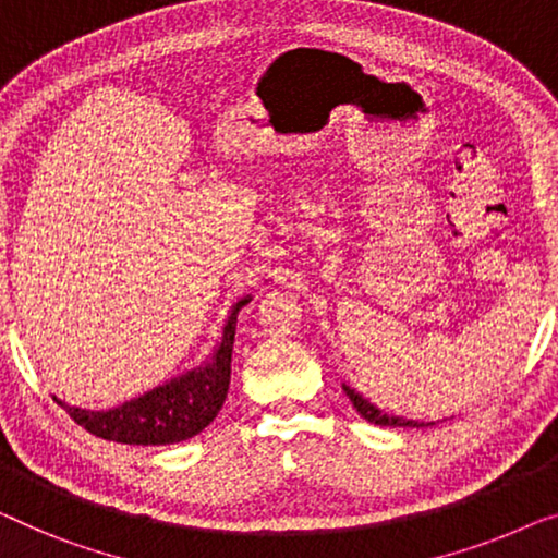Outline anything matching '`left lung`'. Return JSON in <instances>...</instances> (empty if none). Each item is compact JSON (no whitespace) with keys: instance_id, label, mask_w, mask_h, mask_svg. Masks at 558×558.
<instances>
[{"instance_id":"8db88e82","label":"left lung","mask_w":558,"mask_h":558,"mask_svg":"<svg viewBox=\"0 0 558 558\" xmlns=\"http://www.w3.org/2000/svg\"><path fill=\"white\" fill-rule=\"evenodd\" d=\"M347 398H350V402L354 405V410L367 420V423H375V425H387V427H423L425 423H417V420H405V417H398V415H387L383 413V410L375 408L373 402L362 398V395L357 390H352L350 385H342ZM433 425V423H427Z\"/></svg>"}]
</instances>
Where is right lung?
Returning a JSON list of instances; mask_svg holds the SVG:
<instances>
[{"mask_svg":"<svg viewBox=\"0 0 558 558\" xmlns=\"http://www.w3.org/2000/svg\"><path fill=\"white\" fill-rule=\"evenodd\" d=\"M248 302L252 296L233 304L223 325L221 342L206 365L153 387L150 392L112 410H80L58 402L77 425L102 440L125 442V446H171L193 438L219 415L229 392L236 314Z\"/></svg>","mask_w":558,"mask_h":558,"instance_id":"obj_1","label":"right lung"}]
</instances>
